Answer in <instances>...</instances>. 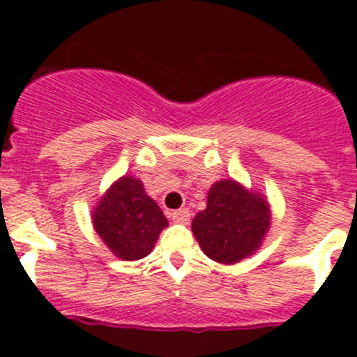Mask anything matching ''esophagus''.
<instances>
[{
    "label": "esophagus",
    "instance_id": "esophagus-1",
    "mask_svg": "<svg viewBox=\"0 0 357 357\" xmlns=\"http://www.w3.org/2000/svg\"><path fill=\"white\" fill-rule=\"evenodd\" d=\"M189 218H191V213L189 209H178V211H173L172 213V220L175 223H181V225H185L189 222Z\"/></svg>",
    "mask_w": 357,
    "mask_h": 357
}]
</instances>
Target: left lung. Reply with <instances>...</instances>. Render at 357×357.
<instances>
[{
  "instance_id": "left-lung-1",
  "label": "left lung",
  "mask_w": 357,
  "mask_h": 357,
  "mask_svg": "<svg viewBox=\"0 0 357 357\" xmlns=\"http://www.w3.org/2000/svg\"><path fill=\"white\" fill-rule=\"evenodd\" d=\"M272 225L266 197L234 178L214 182L207 207L193 218L191 229L209 259L236 264L259 250Z\"/></svg>"
}]
</instances>
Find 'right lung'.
<instances>
[{"label": "right lung", "instance_id": "add662e5", "mask_svg": "<svg viewBox=\"0 0 357 357\" xmlns=\"http://www.w3.org/2000/svg\"><path fill=\"white\" fill-rule=\"evenodd\" d=\"M93 227L118 259L137 261L153 250L168 220L139 178L123 175L93 207Z\"/></svg>", "mask_w": 357, "mask_h": 357}]
</instances>
